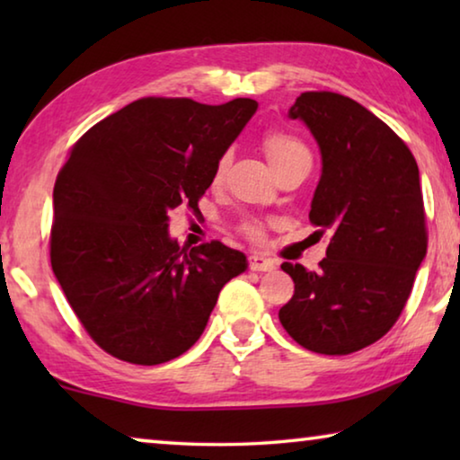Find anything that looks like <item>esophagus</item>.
<instances>
[{"label":"esophagus","mask_w":460,"mask_h":460,"mask_svg":"<svg viewBox=\"0 0 460 460\" xmlns=\"http://www.w3.org/2000/svg\"><path fill=\"white\" fill-rule=\"evenodd\" d=\"M274 268H276V261L266 258V255H258V253L249 255V270H253V271H271Z\"/></svg>","instance_id":"esophagus-1"}]
</instances>
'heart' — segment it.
Segmentation results:
<instances>
[{
    "label": "heart",
    "mask_w": 460,
    "mask_h": 460,
    "mask_svg": "<svg viewBox=\"0 0 460 460\" xmlns=\"http://www.w3.org/2000/svg\"><path fill=\"white\" fill-rule=\"evenodd\" d=\"M263 150H266L270 164L274 168L286 164L288 160L296 158V155L308 154L306 147L302 146L300 139H296L290 134H284V131H270V134L263 136ZM225 166H227V155H221L219 162H217V166H215V172H213L215 182L221 181V176L225 172ZM243 231H245L247 237L261 239V227L258 223H245Z\"/></svg>",
    "instance_id": "1"
}]
</instances>
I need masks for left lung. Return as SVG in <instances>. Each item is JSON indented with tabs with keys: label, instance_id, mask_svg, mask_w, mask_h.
<instances>
[{
	"label": "left lung",
	"instance_id": "obj_1",
	"mask_svg": "<svg viewBox=\"0 0 460 460\" xmlns=\"http://www.w3.org/2000/svg\"><path fill=\"white\" fill-rule=\"evenodd\" d=\"M288 118L305 123L321 150L308 217L331 243L318 271L282 263L294 296L278 316L308 351L349 355L392 329L426 258L418 164L384 121L339 93H302Z\"/></svg>",
	"mask_w": 460,
	"mask_h": 460
}]
</instances>
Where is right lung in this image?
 Segmentation results:
<instances>
[{
	"label": "right lung",
	"mask_w": 460,
	"mask_h": 460,
	"mask_svg": "<svg viewBox=\"0 0 460 460\" xmlns=\"http://www.w3.org/2000/svg\"><path fill=\"white\" fill-rule=\"evenodd\" d=\"M253 99L202 105L146 97L93 126L54 184L50 263L68 305L109 355L176 359L205 331L247 258L221 241L181 249L168 213L199 207Z\"/></svg>",
	"instance_id": "1"
}]
</instances>
